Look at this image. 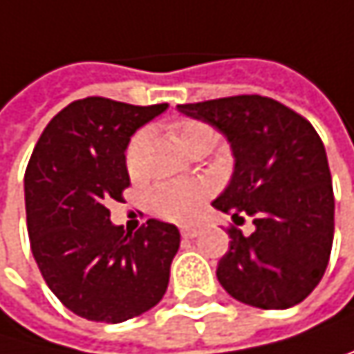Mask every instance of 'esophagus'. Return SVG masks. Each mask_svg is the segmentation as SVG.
I'll return each mask as SVG.
<instances>
[{
    "mask_svg": "<svg viewBox=\"0 0 354 354\" xmlns=\"http://www.w3.org/2000/svg\"><path fill=\"white\" fill-rule=\"evenodd\" d=\"M180 233H183V237H185V239H193V237H197V235H199V231L195 229V226H183Z\"/></svg>",
    "mask_w": 354,
    "mask_h": 354,
    "instance_id": "1",
    "label": "esophagus"
}]
</instances>
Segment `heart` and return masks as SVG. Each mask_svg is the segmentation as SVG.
Masks as SVG:
<instances>
[{
    "instance_id": "b5f03b06",
    "label": "heart",
    "mask_w": 354,
    "mask_h": 354,
    "mask_svg": "<svg viewBox=\"0 0 354 354\" xmlns=\"http://www.w3.org/2000/svg\"><path fill=\"white\" fill-rule=\"evenodd\" d=\"M174 132L178 142L189 149L197 142H216V132L203 121L183 119L174 125ZM147 147V132H136L128 149H125V167L130 176L138 178L142 174V155ZM205 199V187L199 183H174V185H159L153 189L149 203L155 216L169 220V222H193L201 212V203Z\"/></svg>"
}]
</instances>
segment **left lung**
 <instances>
[{
  "mask_svg": "<svg viewBox=\"0 0 354 354\" xmlns=\"http://www.w3.org/2000/svg\"><path fill=\"white\" fill-rule=\"evenodd\" d=\"M178 109L229 138L233 180L212 203L235 223L250 217L254 233L229 226V252L216 268L235 300L277 310L302 302L321 281L334 241V189L325 147L294 109L268 96L241 94Z\"/></svg>",
  "mask_w": 354,
  "mask_h": 354,
  "instance_id": "1",
  "label": "left lung"
}]
</instances>
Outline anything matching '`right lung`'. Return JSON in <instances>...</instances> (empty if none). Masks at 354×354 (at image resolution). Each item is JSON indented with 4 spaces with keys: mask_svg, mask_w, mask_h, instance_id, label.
I'll list each match as a JSON object with an SVG mask.
<instances>
[{
    "mask_svg": "<svg viewBox=\"0 0 354 354\" xmlns=\"http://www.w3.org/2000/svg\"><path fill=\"white\" fill-rule=\"evenodd\" d=\"M165 109V102L136 106L102 96L75 100L46 125L24 171L35 262L54 296L84 319L128 321L167 290L178 229L149 220L125 235L109 212L130 187V136Z\"/></svg>",
    "mask_w": 354,
    "mask_h": 354,
    "instance_id": "add662e5",
    "label": "right lung"
}]
</instances>
